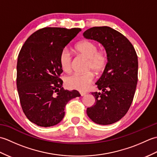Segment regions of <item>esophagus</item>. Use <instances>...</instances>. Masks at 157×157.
<instances>
[{
    "mask_svg": "<svg viewBox=\"0 0 157 157\" xmlns=\"http://www.w3.org/2000/svg\"><path fill=\"white\" fill-rule=\"evenodd\" d=\"M80 94H81V96H84V95H86V92H80Z\"/></svg>",
    "mask_w": 157,
    "mask_h": 157,
    "instance_id": "obj_1",
    "label": "esophagus"
}]
</instances>
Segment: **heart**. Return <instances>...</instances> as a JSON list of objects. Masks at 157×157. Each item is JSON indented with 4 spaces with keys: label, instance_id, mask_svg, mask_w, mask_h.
<instances>
[{
    "label": "heart",
    "instance_id": "b5f03b06",
    "mask_svg": "<svg viewBox=\"0 0 157 157\" xmlns=\"http://www.w3.org/2000/svg\"><path fill=\"white\" fill-rule=\"evenodd\" d=\"M75 51L79 55L88 59L86 69L92 70L96 74L102 73L108 64L109 56L103 50H98V46L95 42L85 40L78 43L75 46ZM59 63L61 69L65 72L71 70L72 56L67 48H63L59 55ZM94 80V74L88 71L84 74L74 73L67 77L65 84L69 88L85 91Z\"/></svg>",
    "mask_w": 157,
    "mask_h": 157
}]
</instances>
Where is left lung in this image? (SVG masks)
<instances>
[{
  "instance_id": "left-lung-1",
  "label": "left lung",
  "mask_w": 157,
  "mask_h": 157,
  "mask_svg": "<svg viewBox=\"0 0 157 157\" xmlns=\"http://www.w3.org/2000/svg\"><path fill=\"white\" fill-rule=\"evenodd\" d=\"M83 35L101 43L109 56L108 64L96 83L102 92H92L96 102L86 112L97 124H112L126 114L134 99L138 83V56L129 40L110 27H93Z\"/></svg>"
}]
</instances>
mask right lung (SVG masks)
Here are the masks:
<instances>
[{
    "instance_id": "add662e5",
    "label": "right lung",
    "mask_w": 157,
    "mask_h": 157,
    "mask_svg": "<svg viewBox=\"0 0 157 157\" xmlns=\"http://www.w3.org/2000/svg\"><path fill=\"white\" fill-rule=\"evenodd\" d=\"M80 28H44L29 36L20 51L17 63V88L23 113L40 127L55 125L65 115L70 100L81 95L62 87L59 63L61 50Z\"/></svg>"
}]
</instances>
